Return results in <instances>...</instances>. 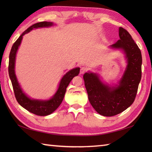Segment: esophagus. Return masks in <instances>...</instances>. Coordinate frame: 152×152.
Instances as JSON below:
<instances>
[{
	"label": "esophagus",
	"mask_w": 152,
	"mask_h": 152,
	"mask_svg": "<svg viewBox=\"0 0 152 152\" xmlns=\"http://www.w3.org/2000/svg\"><path fill=\"white\" fill-rule=\"evenodd\" d=\"M88 70V67L86 66H83L81 67V69H80V73L83 74L84 72H86Z\"/></svg>",
	"instance_id": "34e87169"
}]
</instances>
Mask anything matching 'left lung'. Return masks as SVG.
Segmentation results:
<instances>
[{"instance_id":"1","label":"left lung","mask_w":152,"mask_h":152,"mask_svg":"<svg viewBox=\"0 0 152 152\" xmlns=\"http://www.w3.org/2000/svg\"><path fill=\"white\" fill-rule=\"evenodd\" d=\"M119 39L110 47L122 49L127 65L119 86L110 87L103 83L97 74L86 72L83 75L89 102L99 114L114 116L125 110L133 104L142 76V54L131 34L119 28Z\"/></svg>"}]
</instances>
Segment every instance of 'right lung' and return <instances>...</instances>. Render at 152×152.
Masks as SVG:
<instances>
[{
	"mask_svg": "<svg viewBox=\"0 0 152 152\" xmlns=\"http://www.w3.org/2000/svg\"><path fill=\"white\" fill-rule=\"evenodd\" d=\"M53 23L48 21H42L37 23L28 27L23 33L20 35L18 40L13 44L12 49L9 56V64H8V73L10 78L11 80L12 84L14 89L15 99L18 103L22 107H23L33 114L35 115L45 116L51 114L56 110L59 107L62 102L64 94L66 93V88L69 86L71 80L74 76H78L80 72V68L77 67L69 71L66 74H64L63 78L61 79L59 88H58L56 94L53 95L52 98L48 101H41V100L31 99L25 94L21 89L20 86L18 82L15 74V62L16 53L18 50V48L20 45L23 36L28 33L33 28H37L40 27H48L52 26Z\"/></svg>",
	"mask_w": 152,
	"mask_h": 152,
	"instance_id": "obj_1",
	"label": "right lung"
}]
</instances>
